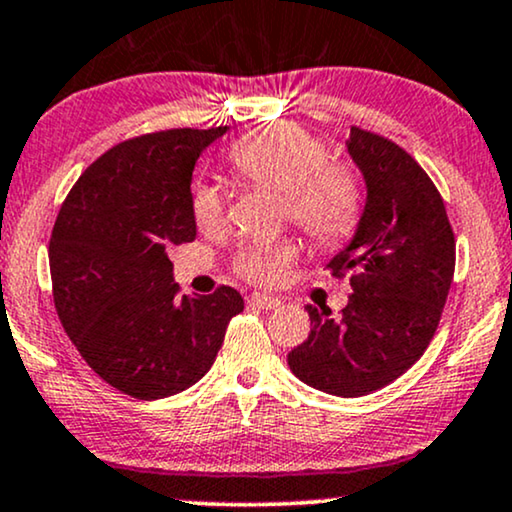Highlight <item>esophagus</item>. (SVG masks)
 I'll return each instance as SVG.
<instances>
[{
    "label": "esophagus",
    "mask_w": 512,
    "mask_h": 512,
    "mask_svg": "<svg viewBox=\"0 0 512 512\" xmlns=\"http://www.w3.org/2000/svg\"><path fill=\"white\" fill-rule=\"evenodd\" d=\"M248 303L250 307H260V310H276V307H281L279 298H272V295H262V293H252Z\"/></svg>",
    "instance_id": "1"
}]
</instances>
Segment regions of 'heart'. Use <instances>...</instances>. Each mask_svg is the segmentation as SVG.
Returning <instances> with one entry per match:
<instances>
[{"instance_id": "1", "label": "heart", "mask_w": 512, "mask_h": 512, "mask_svg": "<svg viewBox=\"0 0 512 512\" xmlns=\"http://www.w3.org/2000/svg\"><path fill=\"white\" fill-rule=\"evenodd\" d=\"M229 162L245 181L283 193V212L319 250H336L353 238L362 219V178L348 162L329 159V147L295 123H269L240 135ZM197 229L212 233L224 224L217 190L197 186L190 197ZM293 243L257 245L240 252L236 272L250 283L274 286L293 264Z\"/></svg>"}]
</instances>
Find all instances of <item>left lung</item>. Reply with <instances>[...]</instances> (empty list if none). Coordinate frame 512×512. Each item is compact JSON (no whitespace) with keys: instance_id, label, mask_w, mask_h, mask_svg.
Segmentation results:
<instances>
[{"instance_id":"8db88e82","label":"left lung","mask_w":512,"mask_h":512,"mask_svg":"<svg viewBox=\"0 0 512 512\" xmlns=\"http://www.w3.org/2000/svg\"><path fill=\"white\" fill-rule=\"evenodd\" d=\"M346 145L367 205L326 267L348 274L353 293L336 319L307 305L312 331L288 367L312 389L357 398L396 381L427 350L451 291L455 236L434 181L403 147L357 126Z\"/></svg>"}]
</instances>
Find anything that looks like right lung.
I'll list each match as a JSON object with an SVG mask.
<instances>
[{"label":"right lung","mask_w":512,"mask_h":512,"mask_svg":"<svg viewBox=\"0 0 512 512\" xmlns=\"http://www.w3.org/2000/svg\"><path fill=\"white\" fill-rule=\"evenodd\" d=\"M226 126L145 133L95 159L66 195L49 238L61 326L97 377L138 400L186 391L214 365L243 312L236 288L178 295L171 245L193 243L190 181Z\"/></svg>","instance_id":"obj_1"}]
</instances>
